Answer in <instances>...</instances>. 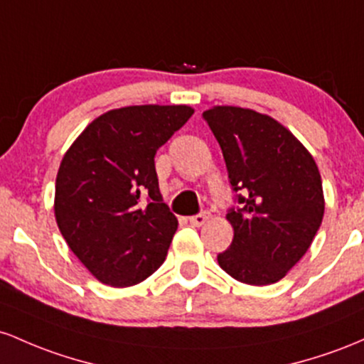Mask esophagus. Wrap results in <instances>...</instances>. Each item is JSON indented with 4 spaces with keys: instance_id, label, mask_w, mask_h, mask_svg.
Here are the masks:
<instances>
[{
    "instance_id": "1",
    "label": "esophagus",
    "mask_w": 364,
    "mask_h": 364,
    "mask_svg": "<svg viewBox=\"0 0 364 364\" xmlns=\"http://www.w3.org/2000/svg\"><path fill=\"white\" fill-rule=\"evenodd\" d=\"M208 220H210V213H208V211H203V213L191 216V218H189V223H191V225L201 227V225H204V223L208 222Z\"/></svg>"
}]
</instances>
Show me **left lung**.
I'll return each instance as SVG.
<instances>
[{
	"label": "left lung",
	"instance_id": "obj_1",
	"mask_svg": "<svg viewBox=\"0 0 364 364\" xmlns=\"http://www.w3.org/2000/svg\"><path fill=\"white\" fill-rule=\"evenodd\" d=\"M203 118L239 203L227 213L234 239L218 264L242 284H275L306 255L323 220L316 163L291 130L255 109L215 106Z\"/></svg>",
	"mask_w": 364,
	"mask_h": 364
}]
</instances>
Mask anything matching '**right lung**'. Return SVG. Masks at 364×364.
<instances>
[{
	"instance_id": "1",
	"label": "right lung",
	"mask_w": 364,
	"mask_h": 364,
	"mask_svg": "<svg viewBox=\"0 0 364 364\" xmlns=\"http://www.w3.org/2000/svg\"><path fill=\"white\" fill-rule=\"evenodd\" d=\"M193 113L186 105L109 109L65 153L56 175V223L103 284L130 287L165 261L178 222L163 203L154 154Z\"/></svg>"
}]
</instances>
